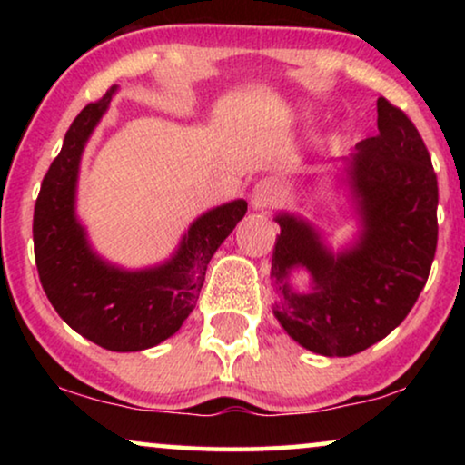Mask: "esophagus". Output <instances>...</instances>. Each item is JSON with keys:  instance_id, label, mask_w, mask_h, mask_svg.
Instances as JSON below:
<instances>
[{"instance_id": "esophagus-1", "label": "esophagus", "mask_w": 465, "mask_h": 465, "mask_svg": "<svg viewBox=\"0 0 465 465\" xmlns=\"http://www.w3.org/2000/svg\"><path fill=\"white\" fill-rule=\"evenodd\" d=\"M277 201H279V186L275 182L262 180V182H258L256 186H253V190H252L253 209H260V212H264V209H271L272 205H277Z\"/></svg>"}]
</instances>
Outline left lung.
Masks as SVG:
<instances>
[{
  "label": "left lung",
  "instance_id": "obj_1",
  "mask_svg": "<svg viewBox=\"0 0 465 465\" xmlns=\"http://www.w3.org/2000/svg\"><path fill=\"white\" fill-rule=\"evenodd\" d=\"M379 135L358 143L351 175L364 234L334 256L313 228L277 215L272 252L275 317L309 351L345 358L385 339L417 302L438 243V180L417 126L385 97L377 101ZM294 265L314 275V290L287 285Z\"/></svg>",
  "mask_w": 465,
  "mask_h": 465
}]
</instances>
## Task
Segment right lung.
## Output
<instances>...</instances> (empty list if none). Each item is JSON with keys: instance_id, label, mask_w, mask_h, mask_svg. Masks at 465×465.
I'll use <instances>...</instances> for the list:
<instances>
[{"instance_id": "right-lung-1", "label": "right lung", "mask_w": 465, "mask_h": 465, "mask_svg": "<svg viewBox=\"0 0 465 465\" xmlns=\"http://www.w3.org/2000/svg\"><path fill=\"white\" fill-rule=\"evenodd\" d=\"M116 88L88 104L65 133L34 209L37 275L50 304L75 332L110 351H142L175 334L199 301L207 264L247 212L232 201L201 215L180 252L152 271L124 272L88 250L74 194L82 150Z\"/></svg>"}]
</instances>
